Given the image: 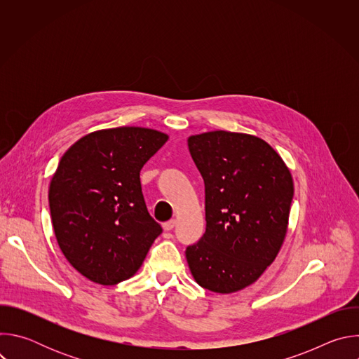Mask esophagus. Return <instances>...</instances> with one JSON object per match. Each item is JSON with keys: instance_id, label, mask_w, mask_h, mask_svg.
I'll list each match as a JSON object with an SVG mask.
<instances>
[{"instance_id": "esophagus-1", "label": "esophagus", "mask_w": 359, "mask_h": 359, "mask_svg": "<svg viewBox=\"0 0 359 359\" xmlns=\"http://www.w3.org/2000/svg\"><path fill=\"white\" fill-rule=\"evenodd\" d=\"M175 226H176V220H170V222H168V223L163 224V230H165V231H170V230L175 229Z\"/></svg>"}]
</instances>
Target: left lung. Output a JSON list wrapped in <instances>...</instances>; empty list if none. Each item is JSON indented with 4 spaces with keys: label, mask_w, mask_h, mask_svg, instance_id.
I'll return each instance as SVG.
<instances>
[{
    "label": "left lung",
    "mask_w": 359,
    "mask_h": 359,
    "mask_svg": "<svg viewBox=\"0 0 359 359\" xmlns=\"http://www.w3.org/2000/svg\"><path fill=\"white\" fill-rule=\"evenodd\" d=\"M190 155L204 180L206 233L186 248L196 283L231 294L257 281L284 243L294 183L263 139L226 130L193 135Z\"/></svg>",
    "instance_id": "1"
}]
</instances>
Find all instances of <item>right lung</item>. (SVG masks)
Here are the masks:
<instances>
[{
  "label": "right lung",
  "mask_w": 359,
  "mask_h": 359,
  "mask_svg": "<svg viewBox=\"0 0 359 359\" xmlns=\"http://www.w3.org/2000/svg\"><path fill=\"white\" fill-rule=\"evenodd\" d=\"M168 139L149 128L102 129L61 158L49 183L50 219L65 259L88 280L130 278L162 233L146 209L140 170Z\"/></svg>",
  "instance_id": "right-lung-1"
}]
</instances>
